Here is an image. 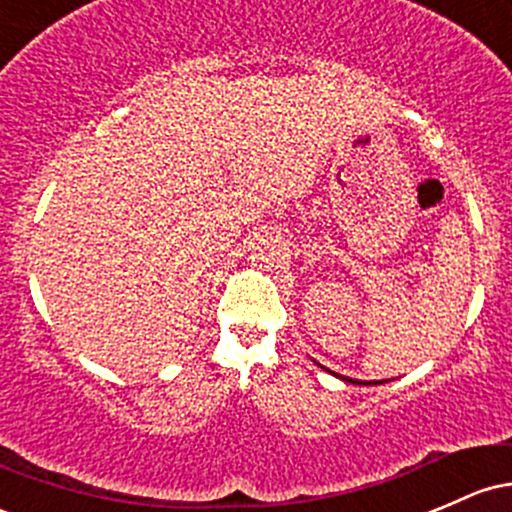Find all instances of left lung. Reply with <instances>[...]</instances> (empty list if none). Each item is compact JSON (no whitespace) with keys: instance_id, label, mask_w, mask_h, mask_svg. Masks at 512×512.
I'll use <instances>...</instances> for the list:
<instances>
[{"instance_id":"8db88e82","label":"left lung","mask_w":512,"mask_h":512,"mask_svg":"<svg viewBox=\"0 0 512 512\" xmlns=\"http://www.w3.org/2000/svg\"><path fill=\"white\" fill-rule=\"evenodd\" d=\"M342 381L346 383H356V386H381L383 381H356V378H349V376H339Z\"/></svg>"}]
</instances>
